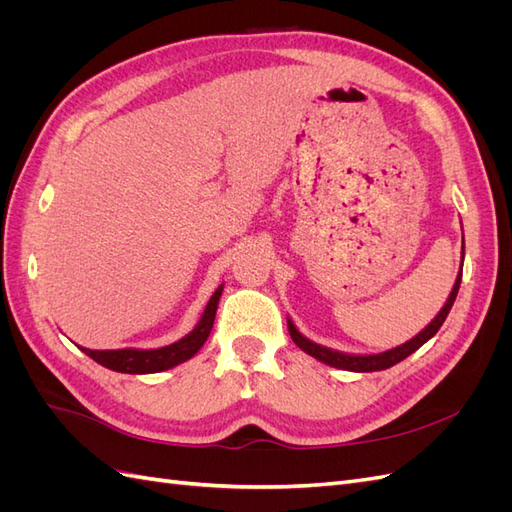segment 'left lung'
Instances as JSON below:
<instances>
[{
	"label": "left lung",
	"instance_id": "obj_1",
	"mask_svg": "<svg viewBox=\"0 0 512 512\" xmlns=\"http://www.w3.org/2000/svg\"><path fill=\"white\" fill-rule=\"evenodd\" d=\"M459 284H461V273L457 275V282L451 290V297H448V301L444 303V307L440 309V314L431 320V324H427L425 331L418 333L414 339H410V342L401 344L393 350H386V352H380V354H367V356H354V354H342V352H335V350H329V348H322L314 342H309V339H305L297 329H294V324L288 322V331H290V337L292 342L297 344L303 352L312 354L314 359L327 363L331 367H339V369H348V371H380V369H386V367H393L395 363L404 361L406 356H410L414 350L421 348L427 339H431L433 335L438 333V329L442 327V322L446 320L448 312H451V307L457 299V292H459Z\"/></svg>",
	"mask_w": 512,
	"mask_h": 512
}]
</instances>
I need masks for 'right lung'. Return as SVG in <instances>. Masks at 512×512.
Wrapping results in <instances>:
<instances>
[{
    "instance_id": "add662e5",
    "label": "right lung",
    "mask_w": 512,
    "mask_h": 512,
    "mask_svg": "<svg viewBox=\"0 0 512 512\" xmlns=\"http://www.w3.org/2000/svg\"><path fill=\"white\" fill-rule=\"evenodd\" d=\"M222 297V286L213 292V297L209 299L205 314L196 324V329L185 335L179 342L158 348V350H89L81 348L87 356H91L96 363L121 371V374H153V371H164L173 365H179L183 361H188L190 356H194L203 344L207 342V337L213 329V320H215V309H218V301Z\"/></svg>"
}]
</instances>
